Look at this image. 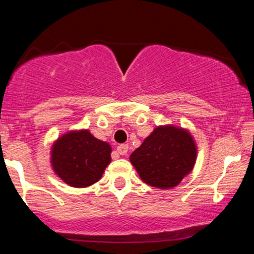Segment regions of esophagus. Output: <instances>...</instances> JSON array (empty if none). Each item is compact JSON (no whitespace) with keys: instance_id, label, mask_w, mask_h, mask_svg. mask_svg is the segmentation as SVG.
<instances>
[{"instance_id":"obj_1","label":"esophagus","mask_w":254,"mask_h":254,"mask_svg":"<svg viewBox=\"0 0 254 254\" xmlns=\"http://www.w3.org/2000/svg\"><path fill=\"white\" fill-rule=\"evenodd\" d=\"M128 152V145L127 144H120L119 147H117V153L121 155H126Z\"/></svg>"}]
</instances>
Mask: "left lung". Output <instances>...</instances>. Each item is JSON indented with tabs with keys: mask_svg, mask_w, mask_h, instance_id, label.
I'll return each mask as SVG.
<instances>
[{
	"mask_svg": "<svg viewBox=\"0 0 254 254\" xmlns=\"http://www.w3.org/2000/svg\"><path fill=\"white\" fill-rule=\"evenodd\" d=\"M129 160L145 184L170 189L194 168L196 144L187 129L159 126L130 154Z\"/></svg>",
	"mask_w": 254,
	"mask_h": 254,
	"instance_id": "1",
	"label": "left lung"
}]
</instances>
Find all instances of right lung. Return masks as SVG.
<instances>
[{"mask_svg":"<svg viewBox=\"0 0 254 254\" xmlns=\"http://www.w3.org/2000/svg\"><path fill=\"white\" fill-rule=\"evenodd\" d=\"M50 158L53 170L63 182L86 188L101 179L111 162V145L87 129L71 130L54 142Z\"/></svg>","mask_w":254,"mask_h":254,"instance_id":"add662e5","label":"right lung"}]
</instances>
